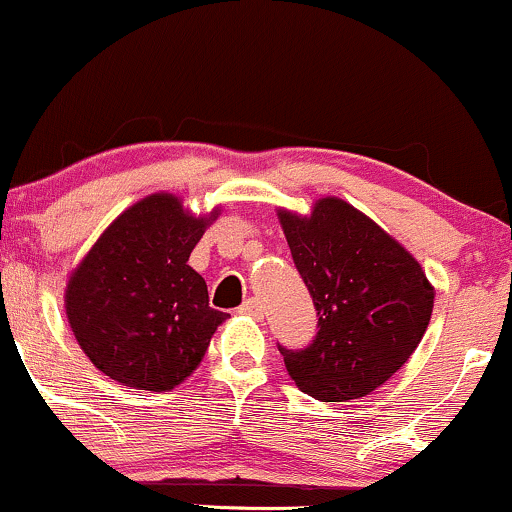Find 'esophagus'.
I'll list each match as a JSON object with an SVG mask.
<instances>
[{
  "mask_svg": "<svg viewBox=\"0 0 512 512\" xmlns=\"http://www.w3.org/2000/svg\"><path fill=\"white\" fill-rule=\"evenodd\" d=\"M238 312L240 315H248V317H255V319H262L264 317V310H262V305L257 303V300H245L243 305L238 307Z\"/></svg>",
  "mask_w": 512,
  "mask_h": 512,
  "instance_id": "1",
  "label": "esophagus"
}]
</instances>
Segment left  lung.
I'll return each mask as SVG.
<instances>
[{"label": "left lung", "mask_w": 512, "mask_h": 512, "mask_svg": "<svg viewBox=\"0 0 512 512\" xmlns=\"http://www.w3.org/2000/svg\"><path fill=\"white\" fill-rule=\"evenodd\" d=\"M279 219L319 317L310 346H279L288 374L324 403L367 396L420 346L432 283L403 245L338 197H322L310 217Z\"/></svg>", "instance_id": "8db88e82"}]
</instances>
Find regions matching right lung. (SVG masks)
<instances>
[{
  "label": "right lung",
  "mask_w": 512,
  "mask_h": 512,
  "mask_svg": "<svg viewBox=\"0 0 512 512\" xmlns=\"http://www.w3.org/2000/svg\"><path fill=\"white\" fill-rule=\"evenodd\" d=\"M209 219L174 195L128 207L92 245L66 286L78 346L100 372L140 391H171L207 353L226 312L209 307L207 283L188 257Z\"/></svg>",
  "instance_id": "obj_1"
}]
</instances>
